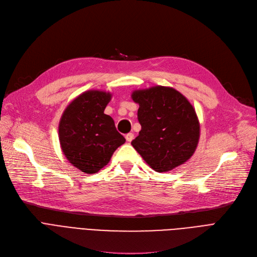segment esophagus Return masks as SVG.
Segmentation results:
<instances>
[{"mask_svg": "<svg viewBox=\"0 0 257 257\" xmlns=\"http://www.w3.org/2000/svg\"><path fill=\"white\" fill-rule=\"evenodd\" d=\"M125 138H126V141L130 143V142H132V141H133V139H134V134L130 132V133L126 134V137H125Z\"/></svg>", "mask_w": 257, "mask_h": 257, "instance_id": "obj_1", "label": "esophagus"}]
</instances>
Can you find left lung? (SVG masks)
Listing matches in <instances>:
<instances>
[{
	"label": "left lung",
	"mask_w": 257,
	"mask_h": 257,
	"mask_svg": "<svg viewBox=\"0 0 257 257\" xmlns=\"http://www.w3.org/2000/svg\"><path fill=\"white\" fill-rule=\"evenodd\" d=\"M142 126L131 142L146 163L156 172L173 170L190 159L200 137V125L192 104L176 89L154 86L136 90Z\"/></svg>",
	"instance_id": "1"
}]
</instances>
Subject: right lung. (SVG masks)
Masks as SVG:
<instances>
[{
    "label": "right lung",
    "instance_id": "obj_1",
    "mask_svg": "<svg viewBox=\"0 0 257 257\" xmlns=\"http://www.w3.org/2000/svg\"><path fill=\"white\" fill-rule=\"evenodd\" d=\"M111 94L88 90L64 110L59 123L63 154L81 172L93 174L106 166L126 140L117 132L111 116L104 113Z\"/></svg>",
    "mask_w": 257,
    "mask_h": 257
}]
</instances>
